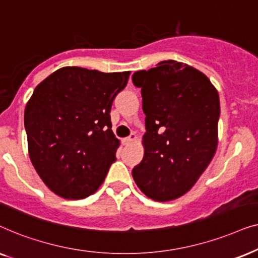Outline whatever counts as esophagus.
I'll list each match as a JSON object with an SVG mask.
<instances>
[{
  "mask_svg": "<svg viewBox=\"0 0 258 258\" xmlns=\"http://www.w3.org/2000/svg\"><path fill=\"white\" fill-rule=\"evenodd\" d=\"M136 139H137L136 133H131V136L127 137V138L123 139V144H125V145H128V144H131L132 142H135Z\"/></svg>",
  "mask_w": 258,
  "mask_h": 258,
  "instance_id": "1",
  "label": "esophagus"
}]
</instances>
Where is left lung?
Here are the masks:
<instances>
[{
  "label": "left lung",
  "mask_w": 258,
  "mask_h": 258,
  "mask_svg": "<svg viewBox=\"0 0 258 258\" xmlns=\"http://www.w3.org/2000/svg\"><path fill=\"white\" fill-rule=\"evenodd\" d=\"M132 81L142 88L146 115L145 153L133 179L153 201H172L194 186L215 156L218 92L207 75L174 60L136 72Z\"/></svg>",
  "instance_id": "1"
}]
</instances>
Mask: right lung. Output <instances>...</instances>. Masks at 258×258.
<instances>
[{
  "label": "right lung",
  "instance_id": "obj_1",
  "mask_svg": "<svg viewBox=\"0 0 258 258\" xmlns=\"http://www.w3.org/2000/svg\"><path fill=\"white\" fill-rule=\"evenodd\" d=\"M128 77L63 67L34 89L25 109L29 157L54 194L82 199L105 180L120 145L109 112Z\"/></svg>",
  "mask_w": 258,
  "mask_h": 258
}]
</instances>
